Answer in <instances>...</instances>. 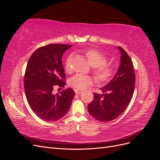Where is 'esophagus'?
<instances>
[{"label":"esophagus","instance_id":"34e87169","mask_svg":"<svg viewBox=\"0 0 160 160\" xmlns=\"http://www.w3.org/2000/svg\"><path fill=\"white\" fill-rule=\"evenodd\" d=\"M75 92L77 95H79L81 94L82 93V91L79 90V89H75Z\"/></svg>","mask_w":160,"mask_h":160}]
</instances>
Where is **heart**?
I'll list each match as a JSON object with an SVG mask.
<instances>
[{"mask_svg": "<svg viewBox=\"0 0 160 160\" xmlns=\"http://www.w3.org/2000/svg\"><path fill=\"white\" fill-rule=\"evenodd\" d=\"M85 55L90 65L94 67L93 72L99 81L105 82L112 78L116 72V67L112 64L106 63L107 59L103 53L98 50L90 49L85 52ZM71 59L72 56L70 55L65 62V68L67 72H71L72 71ZM69 83L72 88L83 90L93 85L95 83V79L90 75L76 74L71 77Z\"/></svg>", "mask_w": 160, "mask_h": 160, "instance_id": "heart-1", "label": "heart"}]
</instances>
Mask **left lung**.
I'll return each instance as SVG.
<instances>
[{
  "label": "left lung",
  "mask_w": 160,
  "mask_h": 160,
  "mask_svg": "<svg viewBox=\"0 0 160 160\" xmlns=\"http://www.w3.org/2000/svg\"><path fill=\"white\" fill-rule=\"evenodd\" d=\"M121 53L120 65L109 83L100 89L103 94L95 93L93 100L88 105L92 117L103 122L118 118L127 108L133 94L135 75L133 62L123 48L118 47Z\"/></svg>",
  "instance_id": "obj_1"
}]
</instances>
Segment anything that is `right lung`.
I'll return each mask as SVG.
<instances>
[{"mask_svg": "<svg viewBox=\"0 0 160 160\" xmlns=\"http://www.w3.org/2000/svg\"><path fill=\"white\" fill-rule=\"evenodd\" d=\"M72 45L51 44L37 49L28 61L24 77L27 99L38 118L55 122L68 112L75 92L67 88L54 95L55 86L64 88L66 83L61 58Z\"/></svg>", "mask_w": 160, "mask_h": 160, "instance_id": "add662e5", "label": "right lung"}]
</instances>
